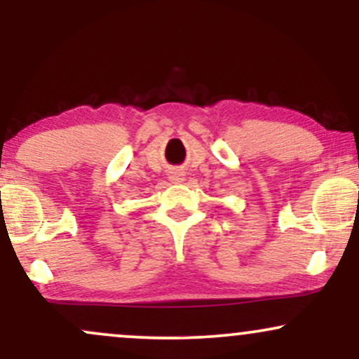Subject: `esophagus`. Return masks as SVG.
I'll list each match as a JSON object with an SVG mask.
<instances>
[{"label": "esophagus", "instance_id": "1", "mask_svg": "<svg viewBox=\"0 0 359 359\" xmlns=\"http://www.w3.org/2000/svg\"><path fill=\"white\" fill-rule=\"evenodd\" d=\"M168 179H170V182H174V184L184 182V172H179V170L170 172V175H168Z\"/></svg>", "mask_w": 359, "mask_h": 359}]
</instances>
